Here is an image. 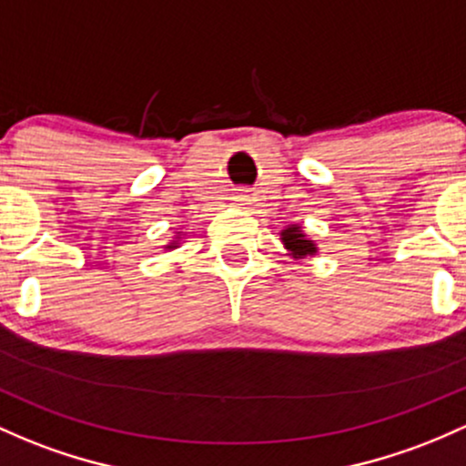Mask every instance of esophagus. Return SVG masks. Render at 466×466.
<instances>
[{
	"instance_id": "esophagus-1",
	"label": "esophagus",
	"mask_w": 466,
	"mask_h": 466,
	"mask_svg": "<svg viewBox=\"0 0 466 466\" xmlns=\"http://www.w3.org/2000/svg\"><path fill=\"white\" fill-rule=\"evenodd\" d=\"M248 198H249V197H248V194H245V192H238V194H237V197H234V201H237V203H241V206H243V203H245V201H248Z\"/></svg>"
}]
</instances>
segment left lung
I'll return each instance as SVG.
<instances>
[{
    "label": "left lung",
    "mask_w": 466,
    "mask_h": 466,
    "mask_svg": "<svg viewBox=\"0 0 466 466\" xmlns=\"http://www.w3.org/2000/svg\"><path fill=\"white\" fill-rule=\"evenodd\" d=\"M283 241L294 252V257H308L314 254L316 248L311 241H305V234H300L299 228H288L283 232Z\"/></svg>",
    "instance_id": "obj_1"
}]
</instances>
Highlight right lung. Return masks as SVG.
Here are the masks:
<instances>
[{
  "label": "right lung",
  "mask_w": 466,
  "mask_h": 466,
  "mask_svg": "<svg viewBox=\"0 0 466 466\" xmlns=\"http://www.w3.org/2000/svg\"><path fill=\"white\" fill-rule=\"evenodd\" d=\"M170 248H172V245H170Z\"/></svg>",
  "instance_id": "add662e5"
}]
</instances>
